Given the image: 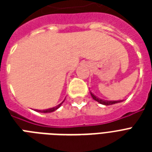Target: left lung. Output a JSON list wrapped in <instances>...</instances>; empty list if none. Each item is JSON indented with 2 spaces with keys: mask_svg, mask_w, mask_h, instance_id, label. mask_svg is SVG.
<instances>
[{
  "mask_svg": "<svg viewBox=\"0 0 152 152\" xmlns=\"http://www.w3.org/2000/svg\"><path fill=\"white\" fill-rule=\"evenodd\" d=\"M91 93V97L95 101H97L100 104H102V105H105V106H110V105H113V104H116V103H118V102H123L124 100H117V101H109V100H103V99H101L100 98H98L97 96H95L94 94H93L91 91H90Z\"/></svg>",
  "mask_w": 152,
  "mask_h": 152,
  "instance_id": "obj_1",
  "label": "left lung"
}]
</instances>
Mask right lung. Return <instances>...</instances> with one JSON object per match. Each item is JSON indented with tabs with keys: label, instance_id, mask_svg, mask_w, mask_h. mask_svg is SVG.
<instances>
[{
	"label": "right lung",
	"instance_id": "add662e5",
	"mask_svg": "<svg viewBox=\"0 0 152 152\" xmlns=\"http://www.w3.org/2000/svg\"><path fill=\"white\" fill-rule=\"evenodd\" d=\"M64 100H65V99H64ZM64 101L62 102H61L59 105H57V106H54V107H52V108L46 109V110H35V111H37V112H39V113H52V112H53V111L57 110L58 108H60V107H61V106L62 105V103L64 102Z\"/></svg>",
	"mask_w": 152,
	"mask_h": 152
}]
</instances>
